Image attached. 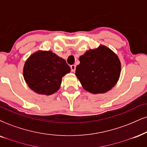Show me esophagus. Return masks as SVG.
<instances>
[{
  "instance_id": "obj_1",
  "label": "esophagus",
  "mask_w": 147,
  "mask_h": 147,
  "mask_svg": "<svg viewBox=\"0 0 147 147\" xmlns=\"http://www.w3.org/2000/svg\"><path fill=\"white\" fill-rule=\"evenodd\" d=\"M70 67H71V71L72 72H74L76 71V66L75 65H71Z\"/></svg>"
}]
</instances>
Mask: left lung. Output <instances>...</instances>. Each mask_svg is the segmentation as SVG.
I'll return each mask as SVG.
<instances>
[{
    "mask_svg": "<svg viewBox=\"0 0 147 147\" xmlns=\"http://www.w3.org/2000/svg\"><path fill=\"white\" fill-rule=\"evenodd\" d=\"M76 75L85 90L92 93H104L117 82L121 63L112 50L101 46L90 50L79 58Z\"/></svg>",
    "mask_w": 147,
    "mask_h": 147,
    "instance_id": "1",
    "label": "left lung"
}]
</instances>
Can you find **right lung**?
<instances>
[{
    "label": "right lung",
    "instance_id": "obj_1",
    "mask_svg": "<svg viewBox=\"0 0 147 147\" xmlns=\"http://www.w3.org/2000/svg\"><path fill=\"white\" fill-rule=\"evenodd\" d=\"M71 69L66 61L51 51L37 52L28 58L24 67V77L37 93L51 95L59 89L61 80Z\"/></svg>",
    "mask_w": 147,
    "mask_h": 147
}]
</instances>
